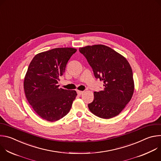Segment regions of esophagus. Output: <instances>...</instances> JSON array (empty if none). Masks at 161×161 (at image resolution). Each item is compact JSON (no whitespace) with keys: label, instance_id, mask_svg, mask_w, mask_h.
I'll list each match as a JSON object with an SVG mask.
<instances>
[{"label":"esophagus","instance_id":"obj_1","mask_svg":"<svg viewBox=\"0 0 161 161\" xmlns=\"http://www.w3.org/2000/svg\"><path fill=\"white\" fill-rule=\"evenodd\" d=\"M77 93L79 94V95H81L84 93V91H80V90H78L77 91Z\"/></svg>","mask_w":161,"mask_h":161}]
</instances>
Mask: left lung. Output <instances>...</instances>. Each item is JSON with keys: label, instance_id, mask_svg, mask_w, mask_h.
Masks as SVG:
<instances>
[{"label": "left lung", "instance_id": "8db88e82", "mask_svg": "<svg viewBox=\"0 0 161 161\" xmlns=\"http://www.w3.org/2000/svg\"><path fill=\"white\" fill-rule=\"evenodd\" d=\"M94 76L103 81L104 88L94 93L90 111L98 117L117 116L130 101L134 90L132 68L127 59L107 46L95 44L80 48Z\"/></svg>", "mask_w": 161, "mask_h": 161}]
</instances>
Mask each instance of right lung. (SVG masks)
<instances>
[{"label":"right lung","instance_id":"right-lung-1","mask_svg":"<svg viewBox=\"0 0 161 161\" xmlns=\"http://www.w3.org/2000/svg\"><path fill=\"white\" fill-rule=\"evenodd\" d=\"M77 51L73 48H57L35 55L26 73L24 87L26 98L42 119L55 122L70 111L77 96L75 90L59 88V77L66 64Z\"/></svg>","mask_w":161,"mask_h":161}]
</instances>
